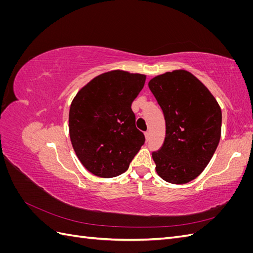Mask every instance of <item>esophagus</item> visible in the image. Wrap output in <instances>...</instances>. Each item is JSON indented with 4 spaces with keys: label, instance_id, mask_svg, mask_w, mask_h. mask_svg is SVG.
Segmentation results:
<instances>
[{
    "label": "esophagus",
    "instance_id": "obj_1",
    "mask_svg": "<svg viewBox=\"0 0 253 253\" xmlns=\"http://www.w3.org/2000/svg\"><path fill=\"white\" fill-rule=\"evenodd\" d=\"M144 136H145V140L149 141L150 140V132H145Z\"/></svg>",
    "mask_w": 253,
    "mask_h": 253
}]
</instances>
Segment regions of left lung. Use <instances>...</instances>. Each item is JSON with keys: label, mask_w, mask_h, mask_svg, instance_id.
<instances>
[{"label": "left lung", "mask_w": 253, "mask_h": 253, "mask_svg": "<svg viewBox=\"0 0 253 253\" xmlns=\"http://www.w3.org/2000/svg\"><path fill=\"white\" fill-rule=\"evenodd\" d=\"M149 87L162 108L166 137L162 149L152 154L164 180L183 185L208 166L221 132V110L205 84L185 70L158 75Z\"/></svg>", "instance_id": "left-lung-1"}]
</instances>
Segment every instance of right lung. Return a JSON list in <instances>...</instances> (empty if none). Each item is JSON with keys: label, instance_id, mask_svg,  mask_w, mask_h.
<instances>
[{"label": "right lung", "instance_id": "obj_1", "mask_svg": "<svg viewBox=\"0 0 253 253\" xmlns=\"http://www.w3.org/2000/svg\"><path fill=\"white\" fill-rule=\"evenodd\" d=\"M145 78L120 70L103 73L73 99L68 115L73 149L83 167L98 177L125 173L144 143L131 106Z\"/></svg>", "mask_w": 253, "mask_h": 253}]
</instances>
